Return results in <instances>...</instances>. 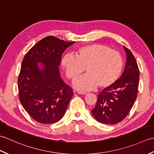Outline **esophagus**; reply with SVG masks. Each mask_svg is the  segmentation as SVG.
I'll use <instances>...</instances> for the list:
<instances>
[{
	"label": "esophagus",
	"instance_id": "1",
	"mask_svg": "<svg viewBox=\"0 0 154 154\" xmlns=\"http://www.w3.org/2000/svg\"><path fill=\"white\" fill-rule=\"evenodd\" d=\"M78 94H86L87 92H85V91H77Z\"/></svg>",
	"mask_w": 154,
	"mask_h": 154
}]
</instances>
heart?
<instances>
[{
  "label": "heart",
  "mask_w": 154,
  "mask_h": 154,
  "mask_svg": "<svg viewBox=\"0 0 154 154\" xmlns=\"http://www.w3.org/2000/svg\"><path fill=\"white\" fill-rule=\"evenodd\" d=\"M61 65L68 79L74 80L75 88L90 90L98 85L106 89L115 84L123 69V60L119 52L105 45L91 44L77 48L75 55L67 54L62 57Z\"/></svg>",
  "instance_id": "1"
}]
</instances>
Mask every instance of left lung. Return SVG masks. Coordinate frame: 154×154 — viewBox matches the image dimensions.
<instances>
[{"label":"left lung","mask_w":154,"mask_h":154,"mask_svg":"<svg viewBox=\"0 0 154 154\" xmlns=\"http://www.w3.org/2000/svg\"><path fill=\"white\" fill-rule=\"evenodd\" d=\"M126 62L123 73L115 84L99 94L95 107L91 110L98 122L114 124L124 120L132 108L138 94L140 71L136 59L123 46Z\"/></svg>","instance_id":"obj_1"}]
</instances>
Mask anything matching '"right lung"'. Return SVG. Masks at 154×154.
Listing matches in <instances>:
<instances>
[{"label": "right lung", "instance_id": "obj_1", "mask_svg": "<svg viewBox=\"0 0 154 154\" xmlns=\"http://www.w3.org/2000/svg\"><path fill=\"white\" fill-rule=\"evenodd\" d=\"M74 43L50 35L35 44L23 59L18 80L19 99L38 122L55 123L66 111L73 93L61 79L59 66L62 54Z\"/></svg>", "mask_w": 154, "mask_h": 154}]
</instances>
